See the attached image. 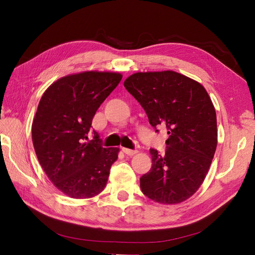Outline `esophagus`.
<instances>
[{
    "label": "esophagus",
    "mask_w": 255,
    "mask_h": 255,
    "mask_svg": "<svg viewBox=\"0 0 255 255\" xmlns=\"http://www.w3.org/2000/svg\"><path fill=\"white\" fill-rule=\"evenodd\" d=\"M122 151H123V153L127 154V155H128V156H133L138 152L137 150H130V149H127V148H122Z\"/></svg>",
    "instance_id": "obj_1"
}]
</instances>
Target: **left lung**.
I'll return each instance as SVG.
<instances>
[{
	"label": "left lung",
	"mask_w": 255,
	"mask_h": 255,
	"mask_svg": "<svg viewBox=\"0 0 255 255\" xmlns=\"http://www.w3.org/2000/svg\"><path fill=\"white\" fill-rule=\"evenodd\" d=\"M125 87L140 103L150 125L166 128L169 135L165 155L150 149L152 167L140 177L141 191L161 204L185 201L201 186L217 146L210 96L199 82L171 70L134 73Z\"/></svg>",
	"instance_id": "obj_1"
}]
</instances>
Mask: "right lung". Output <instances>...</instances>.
<instances>
[{
  "mask_svg": "<svg viewBox=\"0 0 255 255\" xmlns=\"http://www.w3.org/2000/svg\"><path fill=\"white\" fill-rule=\"evenodd\" d=\"M121 73L85 71L54 82L42 95L32 125L38 160L58 190L73 199L101 192L109 180L119 148H103L94 130L96 112L118 86Z\"/></svg>",
  "mask_w": 255,
  "mask_h": 255,
  "instance_id": "add662e5",
  "label": "right lung"
}]
</instances>
